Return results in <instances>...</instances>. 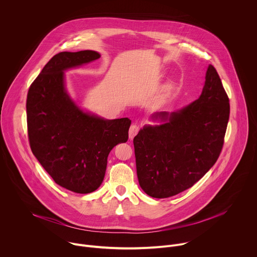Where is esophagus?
I'll use <instances>...</instances> for the list:
<instances>
[{"instance_id":"1","label":"esophagus","mask_w":257,"mask_h":257,"mask_svg":"<svg viewBox=\"0 0 257 257\" xmlns=\"http://www.w3.org/2000/svg\"><path fill=\"white\" fill-rule=\"evenodd\" d=\"M138 131H139V126L132 125L129 129V138L132 140L134 138V136L138 133Z\"/></svg>"}]
</instances>
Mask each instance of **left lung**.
<instances>
[{"label":"left lung","mask_w":257,"mask_h":257,"mask_svg":"<svg viewBox=\"0 0 257 257\" xmlns=\"http://www.w3.org/2000/svg\"><path fill=\"white\" fill-rule=\"evenodd\" d=\"M230 103L216 70L208 65L199 97L174 112L151 116L134 137L137 178L152 197L192 187L215 164L229 121Z\"/></svg>","instance_id":"8db88e82"}]
</instances>
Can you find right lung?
<instances>
[{"label": "right lung", "instance_id": "add662e5", "mask_svg": "<svg viewBox=\"0 0 257 257\" xmlns=\"http://www.w3.org/2000/svg\"><path fill=\"white\" fill-rule=\"evenodd\" d=\"M99 58L91 50L55 55L31 84L26 100L32 154L58 185L80 194L100 186L108 154L128 140L131 124L128 118L107 120L86 111L66 87V71Z\"/></svg>", "mask_w": 257, "mask_h": 257}]
</instances>
